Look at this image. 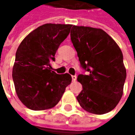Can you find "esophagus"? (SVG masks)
Here are the masks:
<instances>
[{
  "instance_id": "obj_1",
  "label": "esophagus",
  "mask_w": 135,
  "mask_h": 135,
  "mask_svg": "<svg viewBox=\"0 0 135 135\" xmlns=\"http://www.w3.org/2000/svg\"><path fill=\"white\" fill-rule=\"evenodd\" d=\"M76 76H72V80L74 81H76Z\"/></svg>"
}]
</instances>
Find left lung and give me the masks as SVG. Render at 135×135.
<instances>
[{"label":"left lung","instance_id":"1","mask_svg":"<svg viewBox=\"0 0 135 135\" xmlns=\"http://www.w3.org/2000/svg\"><path fill=\"white\" fill-rule=\"evenodd\" d=\"M70 38L81 66L88 71L77 81L83 90L76 97L86 111L102 115L119 102L126 78L121 49L115 40L101 28L73 25Z\"/></svg>","mask_w":135,"mask_h":135}]
</instances>
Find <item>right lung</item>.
<instances>
[{
    "instance_id": "obj_1",
    "label": "right lung",
    "mask_w": 135,
    "mask_h": 135,
    "mask_svg": "<svg viewBox=\"0 0 135 135\" xmlns=\"http://www.w3.org/2000/svg\"><path fill=\"white\" fill-rule=\"evenodd\" d=\"M72 25L45 24L28 34L18 46L13 68V80L18 99L32 110L55 107L70 85L69 74H57L50 61Z\"/></svg>"
}]
</instances>
